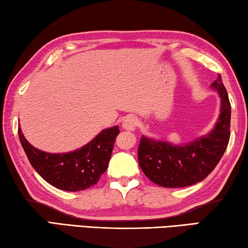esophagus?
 I'll return each instance as SVG.
<instances>
[{
  "label": "esophagus",
  "mask_w": 248,
  "mask_h": 248,
  "mask_svg": "<svg viewBox=\"0 0 248 248\" xmlns=\"http://www.w3.org/2000/svg\"><path fill=\"white\" fill-rule=\"evenodd\" d=\"M136 125H137V121L135 117L133 116H127L126 119L123 121V124H122V127H123L125 131H135L136 128Z\"/></svg>",
  "instance_id": "obj_1"
}]
</instances>
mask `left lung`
Returning a JSON list of instances; mask_svg holds the SVG:
<instances>
[{
  "label": "left lung",
  "instance_id": "obj_1",
  "mask_svg": "<svg viewBox=\"0 0 248 248\" xmlns=\"http://www.w3.org/2000/svg\"><path fill=\"white\" fill-rule=\"evenodd\" d=\"M221 99L220 114L211 131L185 144L143 135L139 164L148 179L165 188H182L205 179L217 167L230 140L231 104L221 76L211 84Z\"/></svg>",
  "mask_w": 248,
  "mask_h": 248
}]
</instances>
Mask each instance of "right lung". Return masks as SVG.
<instances>
[{"label":"right lung","mask_w":248,"mask_h":248,"mask_svg":"<svg viewBox=\"0 0 248 248\" xmlns=\"http://www.w3.org/2000/svg\"><path fill=\"white\" fill-rule=\"evenodd\" d=\"M119 126L102 129L82 147L69 153H46L28 143L18 125V136L26 156L48 184L64 191H81L94 186L108 169Z\"/></svg>","instance_id":"obj_1"}]
</instances>
